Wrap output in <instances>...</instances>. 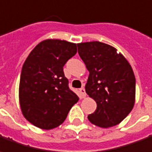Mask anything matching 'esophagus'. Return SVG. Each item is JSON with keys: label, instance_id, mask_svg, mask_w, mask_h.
<instances>
[{"label": "esophagus", "instance_id": "esophagus-1", "mask_svg": "<svg viewBox=\"0 0 152 152\" xmlns=\"http://www.w3.org/2000/svg\"><path fill=\"white\" fill-rule=\"evenodd\" d=\"M80 96L82 98H85L86 96V91H85L84 87L80 88Z\"/></svg>", "mask_w": 152, "mask_h": 152}]
</instances>
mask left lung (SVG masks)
<instances>
[{
    "label": "left lung",
    "instance_id": "left-lung-1",
    "mask_svg": "<svg viewBox=\"0 0 152 152\" xmlns=\"http://www.w3.org/2000/svg\"><path fill=\"white\" fill-rule=\"evenodd\" d=\"M77 46L89 71L86 92L97 105L88 120L102 128L118 125L135 105L136 78L132 68L123 55L108 44L88 41Z\"/></svg>",
    "mask_w": 152,
    "mask_h": 152
}]
</instances>
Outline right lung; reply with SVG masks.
<instances>
[{"label":"right lung","mask_w":152,"mask_h":152,"mask_svg":"<svg viewBox=\"0 0 152 152\" xmlns=\"http://www.w3.org/2000/svg\"><path fill=\"white\" fill-rule=\"evenodd\" d=\"M76 52V43L46 39L27 56L20 74L19 102L22 115L35 126L57 127L78 102L63 72L64 65Z\"/></svg>","instance_id":"add662e5"}]
</instances>
